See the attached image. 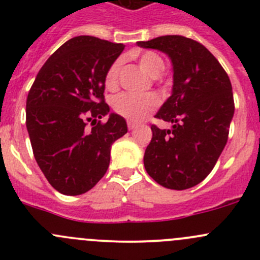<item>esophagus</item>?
Masks as SVG:
<instances>
[{"label": "esophagus", "instance_id": "esophagus-1", "mask_svg": "<svg viewBox=\"0 0 260 260\" xmlns=\"http://www.w3.org/2000/svg\"><path fill=\"white\" fill-rule=\"evenodd\" d=\"M127 124H128V129H129V131L135 129V128H137V127H138L137 123H135V122H128Z\"/></svg>", "mask_w": 260, "mask_h": 260}]
</instances>
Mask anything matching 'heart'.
I'll return each mask as SVG.
<instances>
[{
    "label": "heart",
    "mask_w": 260,
    "mask_h": 260,
    "mask_svg": "<svg viewBox=\"0 0 260 260\" xmlns=\"http://www.w3.org/2000/svg\"><path fill=\"white\" fill-rule=\"evenodd\" d=\"M138 64L151 78L156 79L165 70V61L158 54L153 51H145L138 56ZM122 60L117 59L111 64L106 74V85L109 89L117 88L119 81V73ZM113 109L117 114L125 119L140 122L151 114L158 106V101L153 94L122 93L113 99Z\"/></svg>",
    "instance_id": "obj_1"
}]
</instances>
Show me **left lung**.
Masks as SVG:
<instances>
[{"mask_svg":"<svg viewBox=\"0 0 260 260\" xmlns=\"http://www.w3.org/2000/svg\"><path fill=\"white\" fill-rule=\"evenodd\" d=\"M137 44L167 54L174 67L172 94L154 115L172 128L151 125L146 171L164 187H193L210 174L228 142L235 108L232 83L216 57L192 39L166 35Z\"/></svg>","mask_w":260,"mask_h":260,"instance_id":"8db88e82","label":"left lung"}]
</instances>
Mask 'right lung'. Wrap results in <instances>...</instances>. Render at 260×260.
Returning <instances> with one entry per match:
<instances>
[{"mask_svg": "<svg viewBox=\"0 0 260 260\" xmlns=\"http://www.w3.org/2000/svg\"><path fill=\"white\" fill-rule=\"evenodd\" d=\"M123 49L94 36L70 39L46 60L28 91L26 127L34 156L50 185L64 195L93 188L108 170L111 146L127 133L120 115L99 120L109 113L107 70Z\"/></svg>", "mask_w": 260, "mask_h": 260, "instance_id": "obj_1", "label": "right lung"}]
</instances>
